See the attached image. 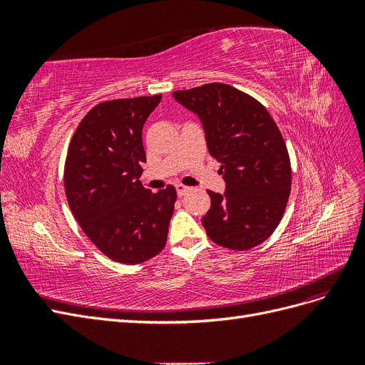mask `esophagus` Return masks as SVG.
<instances>
[{
    "label": "esophagus",
    "instance_id": "esophagus-1",
    "mask_svg": "<svg viewBox=\"0 0 365 365\" xmlns=\"http://www.w3.org/2000/svg\"><path fill=\"white\" fill-rule=\"evenodd\" d=\"M175 187H176V192H178V196H184L187 192L190 190V187H187L184 184H176Z\"/></svg>",
    "mask_w": 365,
    "mask_h": 365
}]
</instances>
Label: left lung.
<instances>
[{"label": "left lung", "instance_id": "left-lung-1", "mask_svg": "<svg viewBox=\"0 0 365 365\" xmlns=\"http://www.w3.org/2000/svg\"><path fill=\"white\" fill-rule=\"evenodd\" d=\"M173 97L200 115L227 182L225 195L207 190V236L233 251L260 245L280 224L291 195V160L279 126L259 101L227 83H205Z\"/></svg>", "mask_w": 365, "mask_h": 365}]
</instances>
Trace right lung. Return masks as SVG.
I'll use <instances>...</instances> for the list:
<instances>
[{
  "label": "right lung",
  "mask_w": 365,
  "mask_h": 365,
  "mask_svg": "<svg viewBox=\"0 0 365 365\" xmlns=\"http://www.w3.org/2000/svg\"><path fill=\"white\" fill-rule=\"evenodd\" d=\"M161 94L97 103L71 137L63 187L83 233L108 259L138 264L168 242L176 190L152 193L140 182L143 126Z\"/></svg>",
  "instance_id": "1"
}]
</instances>
